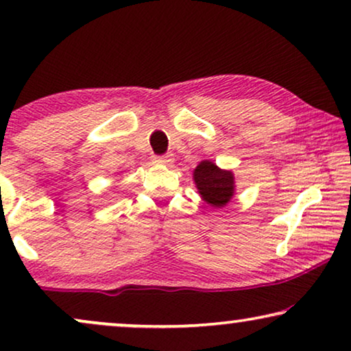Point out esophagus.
<instances>
[{
	"mask_svg": "<svg viewBox=\"0 0 351 351\" xmlns=\"http://www.w3.org/2000/svg\"><path fill=\"white\" fill-rule=\"evenodd\" d=\"M172 161H174V156H172V153H166V155L156 158V162H160V165H166V166L172 165Z\"/></svg>",
	"mask_w": 351,
	"mask_h": 351,
	"instance_id": "obj_1",
	"label": "esophagus"
}]
</instances>
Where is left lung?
Instances as JSON below:
<instances>
[{"label":"left lung","mask_w":351,"mask_h":351,"mask_svg":"<svg viewBox=\"0 0 351 351\" xmlns=\"http://www.w3.org/2000/svg\"><path fill=\"white\" fill-rule=\"evenodd\" d=\"M193 179L201 198L214 208H223L233 198V172L220 169L213 161H201L193 171Z\"/></svg>","instance_id":"8db88e82"}]
</instances>
